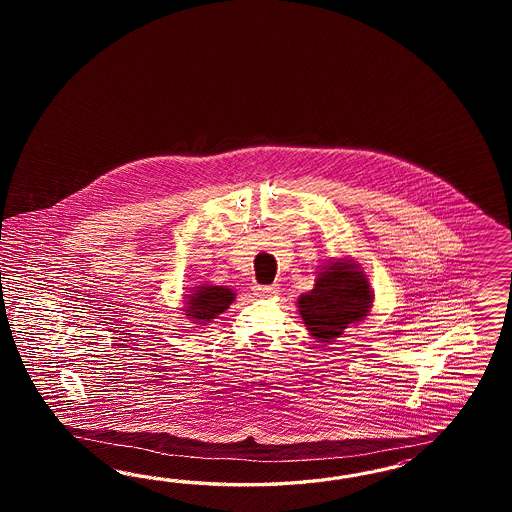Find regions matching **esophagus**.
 <instances>
[{
    "instance_id": "obj_1",
    "label": "esophagus",
    "mask_w": 512,
    "mask_h": 512,
    "mask_svg": "<svg viewBox=\"0 0 512 512\" xmlns=\"http://www.w3.org/2000/svg\"><path fill=\"white\" fill-rule=\"evenodd\" d=\"M255 291H257V295L259 296H270V295H276L279 291V285H257L255 287Z\"/></svg>"
}]
</instances>
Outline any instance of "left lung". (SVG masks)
Instances as JSON below:
<instances>
[{"label":"left lung","mask_w":512,"mask_h":512,"mask_svg":"<svg viewBox=\"0 0 512 512\" xmlns=\"http://www.w3.org/2000/svg\"><path fill=\"white\" fill-rule=\"evenodd\" d=\"M372 304L373 291L360 264L340 259L326 264L310 293L300 295L298 311L311 336L330 343L347 326L366 319Z\"/></svg>","instance_id":"1"}]
</instances>
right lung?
I'll return each mask as SVG.
<instances>
[{
	"mask_svg": "<svg viewBox=\"0 0 512 512\" xmlns=\"http://www.w3.org/2000/svg\"><path fill=\"white\" fill-rule=\"evenodd\" d=\"M186 298L184 311L187 317L199 325H206L233 304L234 293L223 285H201Z\"/></svg>",
	"mask_w": 512,
	"mask_h": 512,
	"instance_id": "right-lung-1",
	"label": "right lung"
}]
</instances>
